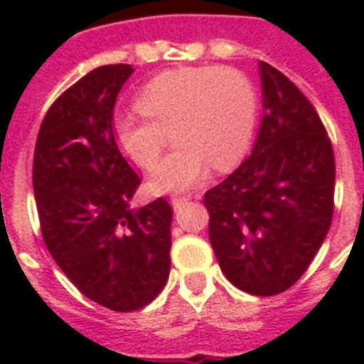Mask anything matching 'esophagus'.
Wrapping results in <instances>:
<instances>
[{
  "mask_svg": "<svg viewBox=\"0 0 364 364\" xmlns=\"http://www.w3.org/2000/svg\"><path fill=\"white\" fill-rule=\"evenodd\" d=\"M188 200H191L188 196H173V198H171V208H173L176 211H179L183 205L187 204Z\"/></svg>",
  "mask_w": 364,
  "mask_h": 364,
  "instance_id": "esophagus-1",
  "label": "esophagus"
}]
</instances>
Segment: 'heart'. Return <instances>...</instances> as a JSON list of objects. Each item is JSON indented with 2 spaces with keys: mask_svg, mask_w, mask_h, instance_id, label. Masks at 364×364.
<instances>
[{
  "mask_svg": "<svg viewBox=\"0 0 364 364\" xmlns=\"http://www.w3.org/2000/svg\"><path fill=\"white\" fill-rule=\"evenodd\" d=\"M141 113L117 115L113 136L122 153L153 168L173 128L176 151L151 173L156 193H187L210 177L213 164H238L253 143L259 121L257 88L242 71L208 65L153 77L137 94Z\"/></svg>",
  "mask_w": 364,
  "mask_h": 364,
  "instance_id": "1",
  "label": "heart"
}]
</instances>
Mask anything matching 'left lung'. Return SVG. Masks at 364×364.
I'll use <instances>...</instances> for the list:
<instances>
[{"label": "left lung", "instance_id": "8db88e82", "mask_svg": "<svg viewBox=\"0 0 364 364\" xmlns=\"http://www.w3.org/2000/svg\"><path fill=\"white\" fill-rule=\"evenodd\" d=\"M262 119L251 156L205 193L223 274L257 296L283 293L310 266L334 211V153L304 94L259 62Z\"/></svg>", "mask_w": 364, "mask_h": 364}]
</instances>
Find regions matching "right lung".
<instances>
[{
    "label": "right lung",
    "instance_id": "1",
    "mask_svg": "<svg viewBox=\"0 0 364 364\" xmlns=\"http://www.w3.org/2000/svg\"><path fill=\"white\" fill-rule=\"evenodd\" d=\"M128 64L102 65L48 109L33 154V194L48 253L87 299L115 311L147 306L170 276L171 208L137 211L139 177L113 136Z\"/></svg>",
    "mask_w": 364,
    "mask_h": 364
}]
</instances>
